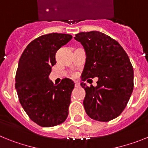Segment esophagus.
<instances>
[{"label": "esophagus", "mask_w": 148, "mask_h": 148, "mask_svg": "<svg viewBox=\"0 0 148 148\" xmlns=\"http://www.w3.org/2000/svg\"><path fill=\"white\" fill-rule=\"evenodd\" d=\"M75 87H79V83L78 81H75Z\"/></svg>", "instance_id": "esophagus-1"}]
</instances>
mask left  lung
I'll return each instance as SVG.
<instances>
[{"mask_svg":"<svg viewBox=\"0 0 148 148\" xmlns=\"http://www.w3.org/2000/svg\"><path fill=\"white\" fill-rule=\"evenodd\" d=\"M74 38L86 54L82 80L98 77L95 87L80 83L86 91V112L94 120L110 121L124 111L133 92L134 75L129 56L119 42L101 32H82Z\"/></svg>","mask_w":148,"mask_h":148,"instance_id":"8db88e82","label":"left lung"}]
</instances>
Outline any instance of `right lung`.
Segmentation results:
<instances>
[{
  "mask_svg": "<svg viewBox=\"0 0 148 148\" xmlns=\"http://www.w3.org/2000/svg\"><path fill=\"white\" fill-rule=\"evenodd\" d=\"M71 38L65 33L41 36L27 46L19 60L15 74L19 101L29 119L41 127L59 125L69 115L74 83L64 78L54 85L49 74L56 64V51Z\"/></svg>",
  "mask_w": 148,
  "mask_h": 148,
  "instance_id": "1",
  "label": "right lung"
}]
</instances>
